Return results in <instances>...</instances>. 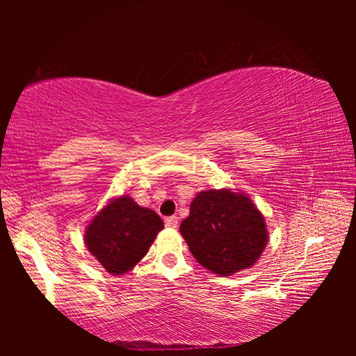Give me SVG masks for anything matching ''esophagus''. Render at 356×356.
Here are the masks:
<instances>
[{
  "mask_svg": "<svg viewBox=\"0 0 356 356\" xmlns=\"http://www.w3.org/2000/svg\"><path fill=\"white\" fill-rule=\"evenodd\" d=\"M177 216H168V218H165V226L166 227H177Z\"/></svg>",
  "mask_w": 356,
  "mask_h": 356,
  "instance_id": "esophagus-1",
  "label": "esophagus"
}]
</instances>
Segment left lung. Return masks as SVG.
<instances>
[{
  "instance_id": "8db88e82",
  "label": "left lung",
  "mask_w": 356,
  "mask_h": 356,
  "mask_svg": "<svg viewBox=\"0 0 356 356\" xmlns=\"http://www.w3.org/2000/svg\"><path fill=\"white\" fill-rule=\"evenodd\" d=\"M180 234L196 261L221 276L254 265L268 238L264 215L250 197L227 188L201 191Z\"/></svg>"
}]
</instances>
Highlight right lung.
Masks as SVG:
<instances>
[{"instance_id":"obj_1","label":"right lung","mask_w":356,"mask_h":356,"mask_svg":"<svg viewBox=\"0 0 356 356\" xmlns=\"http://www.w3.org/2000/svg\"><path fill=\"white\" fill-rule=\"evenodd\" d=\"M163 226L154 210L120 196L94 216L84 232V242L108 273L122 275L147 254Z\"/></svg>"}]
</instances>
